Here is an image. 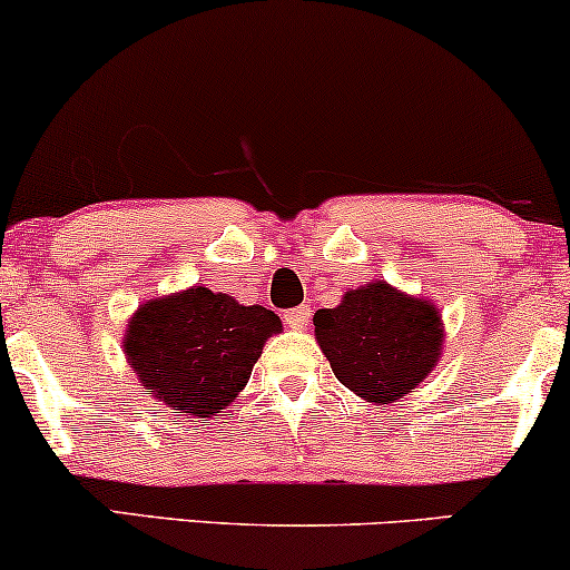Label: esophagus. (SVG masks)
Wrapping results in <instances>:
<instances>
[{
	"instance_id": "34e87169",
	"label": "esophagus",
	"mask_w": 570,
	"mask_h": 570,
	"mask_svg": "<svg viewBox=\"0 0 570 570\" xmlns=\"http://www.w3.org/2000/svg\"><path fill=\"white\" fill-rule=\"evenodd\" d=\"M284 321H286V326H289V328H305L307 321H309V307L302 305V307L286 309Z\"/></svg>"
}]
</instances>
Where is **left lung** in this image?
<instances>
[{
    "label": "left lung",
    "instance_id": "left-lung-1",
    "mask_svg": "<svg viewBox=\"0 0 570 570\" xmlns=\"http://www.w3.org/2000/svg\"><path fill=\"white\" fill-rule=\"evenodd\" d=\"M315 338L334 376L357 397L389 405L429 376L442 350V321L431 302L384 281L344 294L315 313Z\"/></svg>",
    "mask_w": 570,
    "mask_h": 570
}]
</instances>
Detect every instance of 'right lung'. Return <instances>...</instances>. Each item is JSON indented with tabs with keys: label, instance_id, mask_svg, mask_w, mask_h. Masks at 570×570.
I'll return each instance as SVG.
<instances>
[{
	"label": "right lung",
	"instance_id": "right-lung-1",
	"mask_svg": "<svg viewBox=\"0 0 570 570\" xmlns=\"http://www.w3.org/2000/svg\"><path fill=\"white\" fill-rule=\"evenodd\" d=\"M278 331L273 309L194 286L139 307L124 350L157 400L210 417L247 386L263 344Z\"/></svg>",
	"mask_w": 570,
	"mask_h": 570
}]
</instances>
